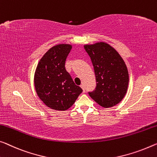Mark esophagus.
Instances as JSON below:
<instances>
[{
  "instance_id": "1",
  "label": "esophagus",
  "mask_w": 157,
  "mask_h": 157,
  "mask_svg": "<svg viewBox=\"0 0 157 157\" xmlns=\"http://www.w3.org/2000/svg\"><path fill=\"white\" fill-rule=\"evenodd\" d=\"M81 86V88L83 89V93H85V88H84V86L83 85V84H81V85L80 86Z\"/></svg>"
}]
</instances>
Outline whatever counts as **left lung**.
Here are the masks:
<instances>
[{"label": "left lung", "mask_w": 157, "mask_h": 157, "mask_svg": "<svg viewBox=\"0 0 157 157\" xmlns=\"http://www.w3.org/2000/svg\"><path fill=\"white\" fill-rule=\"evenodd\" d=\"M84 48L92 61L97 82L95 90L89 95L101 107H114L127 92L129 76L125 62L107 43L85 45Z\"/></svg>", "instance_id": "8db88e82"}]
</instances>
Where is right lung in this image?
<instances>
[{
  "instance_id": "right-lung-1",
  "label": "right lung",
  "mask_w": 157,
  "mask_h": 157,
  "mask_svg": "<svg viewBox=\"0 0 157 157\" xmlns=\"http://www.w3.org/2000/svg\"><path fill=\"white\" fill-rule=\"evenodd\" d=\"M72 48L69 44L52 47L40 59L34 74L36 93L48 107L65 111L83 92L65 69V61Z\"/></svg>"
}]
</instances>
